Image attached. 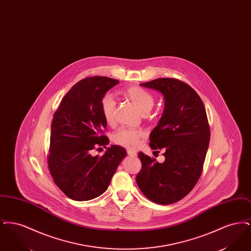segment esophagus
I'll return each instance as SVG.
<instances>
[{
    "instance_id": "esophagus-1",
    "label": "esophagus",
    "mask_w": 251,
    "mask_h": 251,
    "mask_svg": "<svg viewBox=\"0 0 251 251\" xmlns=\"http://www.w3.org/2000/svg\"><path fill=\"white\" fill-rule=\"evenodd\" d=\"M127 153H128V155L131 156V157H136L137 156V153L133 151H127Z\"/></svg>"
}]
</instances>
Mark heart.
Returning a JSON list of instances; mask_svg holds the SVG:
<instances>
[{"instance_id": "b5f03b06", "label": "heart", "mask_w": 251, "mask_h": 251, "mask_svg": "<svg viewBox=\"0 0 251 251\" xmlns=\"http://www.w3.org/2000/svg\"><path fill=\"white\" fill-rule=\"evenodd\" d=\"M123 94L129 98L131 101L137 106V108L146 114L153 107L155 100L151 93L147 91L140 86H131L123 90ZM115 100L111 95L103 96L100 107L103 119L108 124L113 123L114 121V112H115ZM143 132L134 129L122 128L120 131H117L114 135V141L122 147L133 149L137 146L140 138L142 137Z\"/></svg>"}]
</instances>
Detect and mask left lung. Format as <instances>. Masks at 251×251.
Here are the masks:
<instances>
[{"mask_svg":"<svg viewBox=\"0 0 251 251\" xmlns=\"http://www.w3.org/2000/svg\"><path fill=\"white\" fill-rule=\"evenodd\" d=\"M161 92L165 109L151 132L150 147L165 151V162L139 152L142 168L136 183L158 204H172L188 195L202 172L210 142V127L202 100L188 84L173 78L140 84Z\"/></svg>","mask_w":251,"mask_h":251,"instance_id":"obj_1","label":"left lung"}]
</instances>
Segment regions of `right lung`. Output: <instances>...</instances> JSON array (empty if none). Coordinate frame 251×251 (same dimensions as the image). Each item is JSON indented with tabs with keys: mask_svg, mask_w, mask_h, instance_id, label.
Wrapping results in <instances>:
<instances>
[{
	"mask_svg": "<svg viewBox=\"0 0 251 251\" xmlns=\"http://www.w3.org/2000/svg\"><path fill=\"white\" fill-rule=\"evenodd\" d=\"M119 83L104 76L83 79L62 99L53 115L49 170L60 190L73 201H85L102 195L127 154L118 145H112L100 157L91 154L98 147L109 144L103 134L107 123L100 102Z\"/></svg>",
	"mask_w": 251,
	"mask_h": 251,
	"instance_id": "1",
	"label": "right lung"
}]
</instances>
